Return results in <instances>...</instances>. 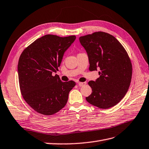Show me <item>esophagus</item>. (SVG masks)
Here are the masks:
<instances>
[{"label": "esophagus", "instance_id": "esophagus-1", "mask_svg": "<svg viewBox=\"0 0 149 149\" xmlns=\"http://www.w3.org/2000/svg\"><path fill=\"white\" fill-rule=\"evenodd\" d=\"M86 84V82H79L78 83L79 86H84Z\"/></svg>", "mask_w": 149, "mask_h": 149}]
</instances>
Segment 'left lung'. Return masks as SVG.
Returning a JSON list of instances; mask_svg holds the SVG:
<instances>
[{"label":"left lung","mask_w":149,"mask_h":149,"mask_svg":"<svg viewBox=\"0 0 149 149\" xmlns=\"http://www.w3.org/2000/svg\"><path fill=\"white\" fill-rule=\"evenodd\" d=\"M79 40L88 53L89 70H100V78L88 82L92 93L86 100L101 109L116 106L125 96L131 82L132 66L127 52L114 36L103 31Z\"/></svg>","instance_id":"1"}]
</instances>
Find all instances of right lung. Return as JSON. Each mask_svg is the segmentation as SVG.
I'll list each match as a JSON object with an SVG mask.
<instances>
[{
  "instance_id": "1",
  "label": "right lung",
  "mask_w": 149,
  "mask_h": 149,
  "mask_svg": "<svg viewBox=\"0 0 149 149\" xmlns=\"http://www.w3.org/2000/svg\"><path fill=\"white\" fill-rule=\"evenodd\" d=\"M76 36L46 35L24 49L18 63L20 92L28 104L40 114L56 113L66 104L73 81L63 82L56 73L64 53Z\"/></svg>"
}]
</instances>
